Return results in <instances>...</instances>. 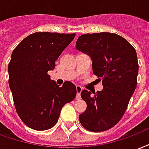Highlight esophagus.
<instances>
[{"mask_svg": "<svg viewBox=\"0 0 149 149\" xmlns=\"http://www.w3.org/2000/svg\"><path fill=\"white\" fill-rule=\"evenodd\" d=\"M76 89H77V96H76V99L77 100H80V93H81V91H82V88L79 85H77L76 87Z\"/></svg>", "mask_w": 149, "mask_h": 149, "instance_id": "1", "label": "esophagus"}]
</instances>
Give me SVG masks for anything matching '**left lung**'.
<instances>
[{
	"label": "left lung",
	"instance_id": "1",
	"mask_svg": "<svg viewBox=\"0 0 149 149\" xmlns=\"http://www.w3.org/2000/svg\"><path fill=\"white\" fill-rule=\"evenodd\" d=\"M76 48L88 54L93 73L102 81L103 89L81 91L87 103L79 120L91 132L107 130L125 114L137 83L138 61L135 49L122 36L109 32L80 35Z\"/></svg>",
	"mask_w": 149,
	"mask_h": 149
}]
</instances>
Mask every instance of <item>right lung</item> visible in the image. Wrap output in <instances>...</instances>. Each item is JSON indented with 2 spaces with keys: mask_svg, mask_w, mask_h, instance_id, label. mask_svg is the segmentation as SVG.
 <instances>
[{
  "mask_svg": "<svg viewBox=\"0 0 149 149\" xmlns=\"http://www.w3.org/2000/svg\"><path fill=\"white\" fill-rule=\"evenodd\" d=\"M76 34L35 32L14 49L8 64V84L17 114L35 130H47L57 123L65 104L74 100L76 86L62 87L50 80L55 61Z\"/></svg>",
  "mask_w": 149,
  "mask_h": 149,
  "instance_id": "right-lung-1",
  "label": "right lung"
}]
</instances>
